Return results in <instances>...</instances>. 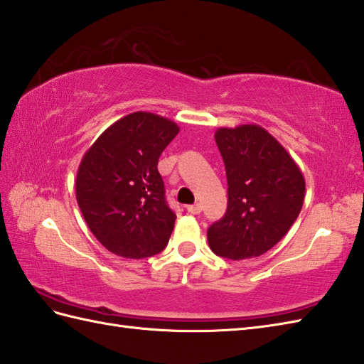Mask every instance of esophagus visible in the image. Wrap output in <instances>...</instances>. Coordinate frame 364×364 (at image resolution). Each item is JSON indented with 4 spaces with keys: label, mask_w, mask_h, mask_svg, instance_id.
<instances>
[{
    "label": "esophagus",
    "mask_w": 364,
    "mask_h": 364,
    "mask_svg": "<svg viewBox=\"0 0 364 364\" xmlns=\"http://www.w3.org/2000/svg\"><path fill=\"white\" fill-rule=\"evenodd\" d=\"M201 204L200 203H195V204H191V206H188V212L189 213H193V215H197V213L201 212Z\"/></svg>",
    "instance_id": "34e87169"
}]
</instances>
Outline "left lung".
I'll list each match as a JSON object with an SVG mask.
<instances>
[{"mask_svg": "<svg viewBox=\"0 0 364 364\" xmlns=\"http://www.w3.org/2000/svg\"><path fill=\"white\" fill-rule=\"evenodd\" d=\"M215 141L226 167L228 209L208 229L209 246L229 259L263 255L300 213L304 176L286 149L257 124L220 127Z\"/></svg>", "mask_w": 364, "mask_h": 364, "instance_id": "8db88e82", "label": "left lung"}]
</instances>
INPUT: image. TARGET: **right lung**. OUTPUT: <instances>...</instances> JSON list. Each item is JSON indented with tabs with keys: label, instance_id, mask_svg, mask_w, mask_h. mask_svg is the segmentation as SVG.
<instances>
[{
	"label": "right lung",
	"instance_id": "right-lung-1",
	"mask_svg": "<svg viewBox=\"0 0 364 364\" xmlns=\"http://www.w3.org/2000/svg\"><path fill=\"white\" fill-rule=\"evenodd\" d=\"M178 132L171 119L134 112L109 126L82 156L78 206L92 234L112 254L147 258L169 243L176 215L167 206L156 166Z\"/></svg>",
	"mask_w": 364,
	"mask_h": 364
}]
</instances>
